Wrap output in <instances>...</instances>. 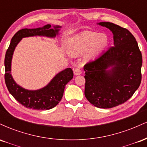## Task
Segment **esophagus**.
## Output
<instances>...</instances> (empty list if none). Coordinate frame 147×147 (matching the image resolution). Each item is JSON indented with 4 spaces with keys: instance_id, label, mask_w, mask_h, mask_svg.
<instances>
[{
    "instance_id": "esophagus-1",
    "label": "esophagus",
    "mask_w": 147,
    "mask_h": 147,
    "mask_svg": "<svg viewBox=\"0 0 147 147\" xmlns=\"http://www.w3.org/2000/svg\"><path fill=\"white\" fill-rule=\"evenodd\" d=\"M82 74V70L79 68H75L74 70V75H80Z\"/></svg>"
}]
</instances>
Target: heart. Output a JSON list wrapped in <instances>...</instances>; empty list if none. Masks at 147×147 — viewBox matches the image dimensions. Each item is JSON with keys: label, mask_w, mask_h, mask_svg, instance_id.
I'll return each mask as SVG.
<instances>
[{"label": "heart", "mask_w": 147, "mask_h": 147, "mask_svg": "<svg viewBox=\"0 0 147 147\" xmlns=\"http://www.w3.org/2000/svg\"><path fill=\"white\" fill-rule=\"evenodd\" d=\"M108 44L109 38L104 34L85 31L71 38L69 41V51L73 55L86 52V58L92 59L102 53Z\"/></svg>", "instance_id": "obj_1"}]
</instances>
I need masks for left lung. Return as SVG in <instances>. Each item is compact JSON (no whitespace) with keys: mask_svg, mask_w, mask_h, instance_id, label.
<instances>
[{"mask_svg":"<svg viewBox=\"0 0 147 147\" xmlns=\"http://www.w3.org/2000/svg\"><path fill=\"white\" fill-rule=\"evenodd\" d=\"M97 24L113 34V46L84 65L85 94L88 102L100 109L126 102L141 83L142 57L133 35L110 22Z\"/></svg>","mask_w":147,"mask_h":147,"instance_id":"left-lung-1","label":"left lung"}]
</instances>
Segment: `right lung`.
<instances>
[{"label": "right lung", "mask_w": 147, "mask_h": 147, "mask_svg": "<svg viewBox=\"0 0 147 147\" xmlns=\"http://www.w3.org/2000/svg\"><path fill=\"white\" fill-rule=\"evenodd\" d=\"M61 28L59 25L52 28L51 25L48 24L42 28H25L18 31L11 38L5 57V81L9 93L25 107L35 110H49L56 106L63 97L65 85L73 77V72L70 68H66L57 74L45 87L36 90H27L15 82L11 74V59L15 48L25 37L41 36L55 38L59 34Z\"/></svg>", "instance_id": "right-lung-1"}]
</instances>
